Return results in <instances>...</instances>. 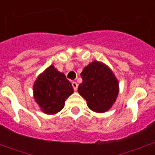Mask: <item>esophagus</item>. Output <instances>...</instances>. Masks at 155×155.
I'll list each match as a JSON object with an SVG mask.
<instances>
[{
  "instance_id": "obj_1",
  "label": "esophagus",
  "mask_w": 155,
  "mask_h": 155,
  "mask_svg": "<svg viewBox=\"0 0 155 155\" xmlns=\"http://www.w3.org/2000/svg\"><path fill=\"white\" fill-rule=\"evenodd\" d=\"M72 84V87H73V88H74V90H75V91L77 90V88H78V84H77V83L74 81V82H72V84Z\"/></svg>"
}]
</instances>
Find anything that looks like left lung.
<instances>
[{"mask_svg":"<svg viewBox=\"0 0 155 155\" xmlns=\"http://www.w3.org/2000/svg\"><path fill=\"white\" fill-rule=\"evenodd\" d=\"M80 75L83 82L78 92L87 101L88 107L98 113L107 111L119 93V83L111 70L94 61L84 68Z\"/></svg>","mask_w":155,"mask_h":155,"instance_id":"obj_1","label":"left lung"}]
</instances>
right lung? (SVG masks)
Masks as SVG:
<instances>
[{
	"instance_id": "1",
	"label": "right lung",
	"mask_w": 155,
	"mask_h": 155,
	"mask_svg": "<svg viewBox=\"0 0 155 155\" xmlns=\"http://www.w3.org/2000/svg\"><path fill=\"white\" fill-rule=\"evenodd\" d=\"M33 92L43 112L54 114L64 107L66 99L73 93V87L64 74L50 66L35 80Z\"/></svg>"
}]
</instances>
